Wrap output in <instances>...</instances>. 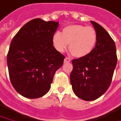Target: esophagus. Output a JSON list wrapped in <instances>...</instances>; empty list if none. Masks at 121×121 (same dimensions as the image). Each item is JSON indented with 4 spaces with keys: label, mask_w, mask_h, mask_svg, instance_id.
<instances>
[{
    "label": "esophagus",
    "mask_w": 121,
    "mask_h": 121,
    "mask_svg": "<svg viewBox=\"0 0 121 121\" xmlns=\"http://www.w3.org/2000/svg\"><path fill=\"white\" fill-rule=\"evenodd\" d=\"M70 62V59H69V57H66L65 59V63H69V62Z\"/></svg>",
    "instance_id": "34e87169"
}]
</instances>
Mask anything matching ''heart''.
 <instances>
[{
  "instance_id": "b5f03b06",
  "label": "heart",
  "mask_w": 121,
  "mask_h": 121,
  "mask_svg": "<svg viewBox=\"0 0 121 121\" xmlns=\"http://www.w3.org/2000/svg\"><path fill=\"white\" fill-rule=\"evenodd\" d=\"M97 34L92 26L81 25L67 26L62 34L56 32L53 36V44L60 52L64 51L69 44V51L76 57H83L93 51L96 43Z\"/></svg>"
}]
</instances>
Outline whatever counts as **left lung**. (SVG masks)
<instances>
[{
  "mask_svg": "<svg viewBox=\"0 0 121 121\" xmlns=\"http://www.w3.org/2000/svg\"><path fill=\"white\" fill-rule=\"evenodd\" d=\"M97 34L96 45L89 55L73 59L70 75L73 92L85 100H93L111 85L117 63L115 43L102 26L91 21Z\"/></svg>",
  "mask_w": 121,
  "mask_h": 121,
  "instance_id": "obj_1",
  "label": "left lung"
}]
</instances>
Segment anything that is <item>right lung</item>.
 I'll return each instance as SVG.
<instances>
[{
  "instance_id": "1",
  "label": "right lung",
  "mask_w": 121,
  "mask_h": 121,
  "mask_svg": "<svg viewBox=\"0 0 121 121\" xmlns=\"http://www.w3.org/2000/svg\"><path fill=\"white\" fill-rule=\"evenodd\" d=\"M58 22L35 18L12 40L7 55L10 82L22 96L36 99L48 93L65 56L53 47Z\"/></svg>"
}]
</instances>
